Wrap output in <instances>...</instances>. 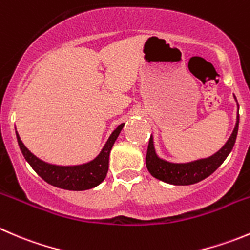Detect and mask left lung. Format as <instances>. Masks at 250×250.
<instances>
[{
  "mask_svg": "<svg viewBox=\"0 0 250 250\" xmlns=\"http://www.w3.org/2000/svg\"><path fill=\"white\" fill-rule=\"evenodd\" d=\"M238 125L239 115H237L236 127H234L233 132H232L231 137L229 138L226 144L219 151L215 152L211 156L205 157V159L195 160L192 162H184V164L168 162L157 156L154 147V140H152V137H150L146 157H145L147 171L155 178L166 182V183L174 184V186H189V184H194L203 181L221 166L222 162L226 160L231 150L233 149L237 133H238Z\"/></svg>",
  "mask_w": 250,
  "mask_h": 250,
  "instance_id": "left-lung-1",
  "label": "left lung"
}]
</instances>
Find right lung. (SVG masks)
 <instances>
[{
  "instance_id": "right-lung-1",
  "label": "right lung",
  "mask_w": 250,
  "mask_h": 250,
  "mask_svg": "<svg viewBox=\"0 0 250 250\" xmlns=\"http://www.w3.org/2000/svg\"><path fill=\"white\" fill-rule=\"evenodd\" d=\"M123 125L125 123L120 125L113 130L100 154L95 159L86 164L74 165V166H60V165H52L42 161L33 152L29 151L28 147L19 138L18 133H17V140L23 156L43 181L61 189L86 190L99 186L105 179L108 171V157H110L111 149L120 135Z\"/></svg>"
}]
</instances>
